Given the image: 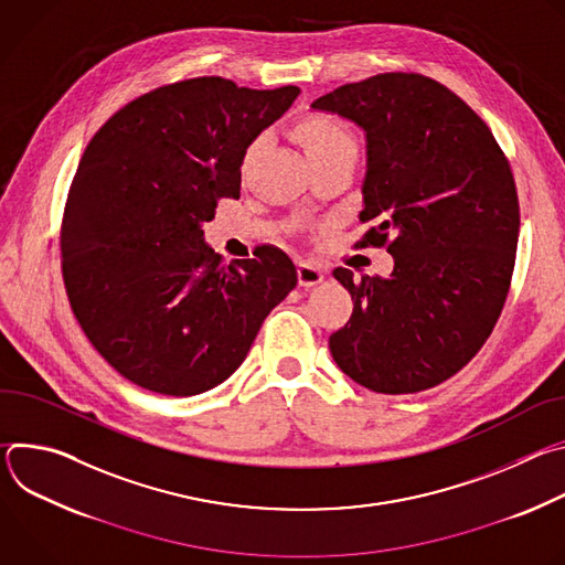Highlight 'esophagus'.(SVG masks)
Wrapping results in <instances>:
<instances>
[{"label": "esophagus", "instance_id": "esophagus-1", "mask_svg": "<svg viewBox=\"0 0 565 565\" xmlns=\"http://www.w3.org/2000/svg\"><path fill=\"white\" fill-rule=\"evenodd\" d=\"M321 279H324V270H321L317 264L299 262V266H297V281H299V286L310 288V286H317Z\"/></svg>", "mask_w": 565, "mask_h": 565}]
</instances>
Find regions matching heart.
Segmentation results:
<instances>
[{"mask_svg":"<svg viewBox=\"0 0 565 565\" xmlns=\"http://www.w3.org/2000/svg\"><path fill=\"white\" fill-rule=\"evenodd\" d=\"M297 138L303 145L308 158L315 163L329 160L342 153H358V138L349 122L331 114H308L297 122ZM262 149V138H255L244 156V168L253 163V158Z\"/></svg>","mask_w":565,"mask_h":565,"instance_id":"b5f03b06","label":"heart"}]
</instances>
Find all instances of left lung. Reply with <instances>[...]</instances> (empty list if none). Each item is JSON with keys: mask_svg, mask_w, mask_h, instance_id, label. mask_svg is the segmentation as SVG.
<instances>
[{"mask_svg": "<svg viewBox=\"0 0 565 565\" xmlns=\"http://www.w3.org/2000/svg\"><path fill=\"white\" fill-rule=\"evenodd\" d=\"M312 107L366 131L371 227L353 248L393 255L388 277L333 270L353 297L333 360L375 393L438 386L488 342L510 292L521 227L510 160L486 120L420 73H377Z\"/></svg>", "mask_w": 565, "mask_h": 565, "instance_id": "obj_1", "label": "left lung"}]
</instances>
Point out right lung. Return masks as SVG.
<instances>
[{
  "label": "right lung",
  "instance_id": "add662e5",
  "mask_svg": "<svg viewBox=\"0 0 565 565\" xmlns=\"http://www.w3.org/2000/svg\"><path fill=\"white\" fill-rule=\"evenodd\" d=\"M297 94L190 77L138 96L87 145L62 216V279L87 340L140 388H214L295 288L284 250L225 266L201 225L238 199L248 145Z\"/></svg>",
  "mask_w": 565,
  "mask_h": 565
}]
</instances>
